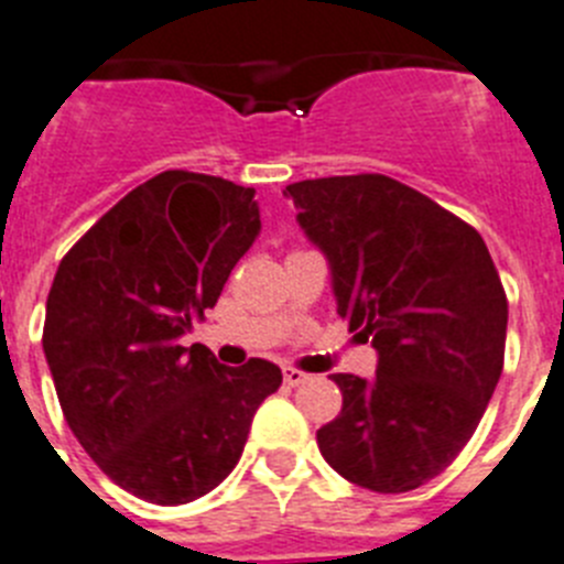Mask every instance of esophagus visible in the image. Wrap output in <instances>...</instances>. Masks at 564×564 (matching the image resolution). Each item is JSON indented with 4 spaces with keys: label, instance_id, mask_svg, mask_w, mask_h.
Instances as JSON below:
<instances>
[{
    "label": "esophagus",
    "instance_id": "obj_1",
    "mask_svg": "<svg viewBox=\"0 0 564 564\" xmlns=\"http://www.w3.org/2000/svg\"><path fill=\"white\" fill-rule=\"evenodd\" d=\"M307 373H302V370H296V368H285V384L288 388H300V384H305L307 382Z\"/></svg>",
    "mask_w": 564,
    "mask_h": 564
}]
</instances>
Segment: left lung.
<instances>
[{
    "mask_svg": "<svg viewBox=\"0 0 564 564\" xmlns=\"http://www.w3.org/2000/svg\"><path fill=\"white\" fill-rule=\"evenodd\" d=\"M285 196L328 259L336 314L379 356L373 379L334 373L341 413L316 431L322 456L359 488H420L468 445L502 377L508 300L488 245L382 173Z\"/></svg>",
    "mask_w": 564,
    "mask_h": 564,
    "instance_id": "left-lung-1",
    "label": "left lung"
}]
</instances>
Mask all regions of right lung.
<instances>
[{
	"label": "right lung",
	"mask_w": 564,
	"mask_h": 564,
	"mask_svg": "<svg viewBox=\"0 0 564 564\" xmlns=\"http://www.w3.org/2000/svg\"><path fill=\"white\" fill-rule=\"evenodd\" d=\"M253 194L208 173H159L53 276L42 348L62 413L90 459L144 502L185 505L214 490L282 384L268 359L228 368L205 345H180L257 242Z\"/></svg>",
	"instance_id": "add662e5"
}]
</instances>
